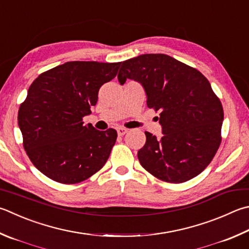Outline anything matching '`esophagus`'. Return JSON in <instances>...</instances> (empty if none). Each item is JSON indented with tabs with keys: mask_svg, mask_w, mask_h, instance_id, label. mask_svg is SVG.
<instances>
[{
	"mask_svg": "<svg viewBox=\"0 0 249 249\" xmlns=\"http://www.w3.org/2000/svg\"><path fill=\"white\" fill-rule=\"evenodd\" d=\"M127 132H128L127 128H124V127L117 128V135H119V136H123V135H125Z\"/></svg>",
	"mask_w": 249,
	"mask_h": 249,
	"instance_id": "1",
	"label": "esophagus"
}]
</instances>
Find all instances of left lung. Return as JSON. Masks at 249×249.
<instances>
[{"label":"left lung","instance_id":"obj_1","mask_svg":"<svg viewBox=\"0 0 249 249\" xmlns=\"http://www.w3.org/2000/svg\"><path fill=\"white\" fill-rule=\"evenodd\" d=\"M142 84L149 109L160 112L163 136L146 134L138 151L144 170L168 183H184L205 170L221 143L223 107L199 71L166 54H142L122 62L117 75Z\"/></svg>","mask_w":249,"mask_h":249}]
</instances>
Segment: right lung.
<instances>
[{
    "label": "right lung",
    "mask_w": 249,
    "mask_h": 249,
    "mask_svg": "<svg viewBox=\"0 0 249 249\" xmlns=\"http://www.w3.org/2000/svg\"><path fill=\"white\" fill-rule=\"evenodd\" d=\"M121 63L66 62L40 74L18 110V126L30 161L49 178L76 184L103 168L114 143L115 129L84 125L103 84Z\"/></svg>",
    "instance_id": "right-lung-1"
}]
</instances>
